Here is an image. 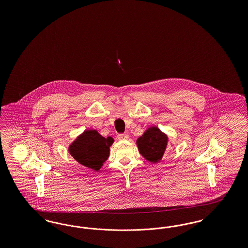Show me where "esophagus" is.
Wrapping results in <instances>:
<instances>
[{"label":"esophagus","mask_w":248,"mask_h":248,"mask_svg":"<svg viewBox=\"0 0 248 248\" xmlns=\"http://www.w3.org/2000/svg\"><path fill=\"white\" fill-rule=\"evenodd\" d=\"M117 139L119 140H127L128 139V134L124 133V134H119L117 136Z\"/></svg>","instance_id":"esophagus-1"}]
</instances>
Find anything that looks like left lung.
<instances>
[{"label":"left lung","instance_id":"obj_1","mask_svg":"<svg viewBox=\"0 0 248 248\" xmlns=\"http://www.w3.org/2000/svg\"><path fill=\"white\" fill-rule=\"evenodd\" d=\"M137 144L142 156L148 161L156 164L165 154L167 137L157 127H151L139 138Z\"/></svg>","mask_w":248,"mask_h":248}]
</instances>
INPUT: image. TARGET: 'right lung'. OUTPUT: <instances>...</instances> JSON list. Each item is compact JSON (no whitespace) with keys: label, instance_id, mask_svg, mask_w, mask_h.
<instances>
[{"label":"right lung","instance_id":"right-lung-1","mask_svg":"<svg viewBox=\"0 0 248 248\" xmlns=\"http://www.w3.org/2000/svg\"><path fill=\"white\" fill-rule=\"evenodd\" d=\"M113 139L103 138L95 130H86L69 148L71 156L81 165L99 170L109 154Z\"/></svg>","mask_w":248,"mask_h":248}]
</instances>
